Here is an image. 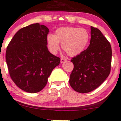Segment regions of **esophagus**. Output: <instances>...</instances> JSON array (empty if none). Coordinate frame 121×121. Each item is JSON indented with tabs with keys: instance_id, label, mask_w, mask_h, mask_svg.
I'll use <instances>...</instances> for the list:
<instances>
[{
	"instance_id": "esophagus-1",
	"label": "esophagus",
	"mask_w": 121,
	"mask_h": 121,
	"mask_svg": "<svg viewBox=\"0 0 121 121\" xmlns=\"http://www.w3.org/2000/svg\"><path fill=\"white\" fill-rule=\"evenodd\" d=\"M66 60H67V59H65V58H61V59H60V63H64V62H66Z\"/></svg>"
}]
</instances>
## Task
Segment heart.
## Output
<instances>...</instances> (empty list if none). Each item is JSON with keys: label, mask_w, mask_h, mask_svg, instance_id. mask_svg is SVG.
<instances>
[{"label": "heart", "mask_w": 121, "mask_h": 121, "mask_svg": "<svg viewBox=\"0 0 121 121\" xmlns=\"http://www.w3.org/2000/svg\"><path fill=\"white\" fill-rule=\"evenodd\" d=\"M90 35L86 29L74 27H62L56 30L55 35H47L46 41L52 53L56 54L62 48L70 56H75L81 54L89 42Z\"/></svg>", "instance_id": "1"}]
</instances>
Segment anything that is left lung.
Masks as SVG:
<instances>
[{
  "instance_id": "obj_1",
  "label": "left lung",
  "mask_w": 121,
  "mask_h": 121,
  "mask_svg": "<svg viewBox=\"0 0 121 121\" xmlns=\"http://www.w3.org/2000/svg\"><path fill=\"white\" fill-rule=\"evenodd\" d=\"M112 51L101 31L91 26L90 45L71 59L74 69L69 83L75 91L86 93L98 87L110 73Z\"/></svg>"
}]
</instances>
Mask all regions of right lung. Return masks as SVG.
<instances>
[{"mask_svg":"<svg viewBox=\"0 0 121 121\" xmlns=\"http://www.w3.org/2000/svg\"><path fill=\"white\" fill-rule=\"evenodd\" d=\"M49 30L39 23L20 29L7 46L6 59L9 75L20 89L30 93L41 91L60 59L50 53L46 38Z\"/></svg>","mask_w":121,"mask_h":121,"instance_id":"right-lung-1","label":"right lung"}]
</instances>
